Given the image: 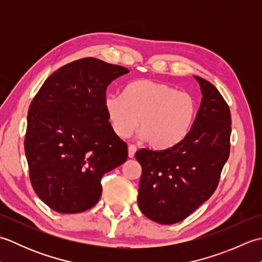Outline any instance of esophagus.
<instances>
[{"label": "esophagus", "mask_w": 262, "mask_h": 262, "mask_svg": "<svg viewBox=\"0 0 262 262\" xmlns=\"http://www.w3.org/2000/svg\"><path fill=\"white\" fill-rule=\"evenodd\" d=\"M136 146L134 145V144H129L128 145V157L129 158H134V155L136 153Z\"/></svg>", "instance_id": "1"}]
</instances>
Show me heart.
Returning a JSON list of instances; mask_svg holds the SVG:
<instances>
[{"label":"heart","mask_w":262,"mask_h":262,"mask_svg":"<svg viewBox=\"0 0 262 262\" xmlns=\"http://www.w3.org/2000/svg\"><path fill=\"white\" fill-rule=\"evenodd\" d=\"M104 108L119 137L129 136L138 124L149 145L162 148L186 137L196 117L197 102L188 92L164 83L140 80L129 83L124 94H107Z\"/></svg>","instance_id":"obj_1"}]
</instances>
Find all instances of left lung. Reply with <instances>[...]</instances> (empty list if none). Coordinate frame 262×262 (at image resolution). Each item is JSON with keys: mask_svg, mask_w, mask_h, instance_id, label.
<instances>
[{"mask_svg": "<svg viewBox=\"0 0 262 262\" xmlns=\"http://www.w3.org/2000/svg\"><path fill=\"white\" fill-rule=\"evenodd\" d=\"M203 99L186 137L163 149L141 148L138 206L147 219L174 224L193 213L219 186L230 155L231 113L217 89L202 77Z\"/></svg>", "mask_w": 262, "mask_h": 262, "instance_id": "left-lung-1", "label": "left lung"}]
</instances>
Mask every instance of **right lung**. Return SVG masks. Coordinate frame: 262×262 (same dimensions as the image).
<instances>
[{
  "label": "right lung",
  "mask_w": 262,
  "mask_h": 262,
  "mask_svg": "<svg viewBox=\"0 0 262 262\" xmlns=\"http://www.w3.org/2000/svg\"><path fill=\"white\" fill-rule=\"evenodd\" d=\"M127 73L120 65L81 58L55 71L32 99L25 136L30 182L58 213L92 208L103 174L127 160V144L104 108L108 85Z\"/></svg>",
  "instance_id": "right-lung-1"
}]
</instances>
